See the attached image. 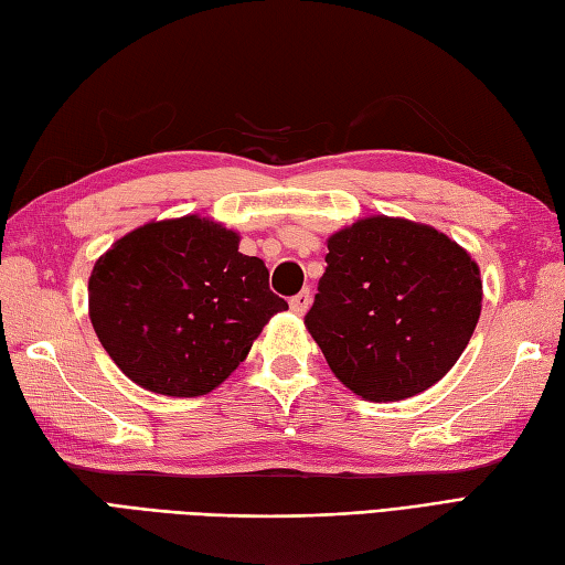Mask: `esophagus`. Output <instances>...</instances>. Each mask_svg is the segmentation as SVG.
I'll use <instances>...</instances> for the list:
<instances>
[{"mask_svg":"<svg viewBox=\"0 0 565 565\" xmlns=\"http://www.w3.org/2000/svg\"><path fill=\"white\" fill-rule=\"evenodd\" d=\"M289 306H291V310L296 316H303L306 310H308V306H310V291L306 289V291H301V294H296L291 301H289Z\"/></svg>","mask_w":565,"mask_h":565,"instance_id":"esophagus-1","label":"esophagus"}]
</instances>
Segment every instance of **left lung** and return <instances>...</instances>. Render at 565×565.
<instances>
[{"label": "left lung", "mask_w": 565, "mask_h": 565, "mask_svg": "<svg viewBox=\"0 0 565 565\" xmlns=\"http://www.w3.org/2000/svg\"><path fill=\"white\" fill-rule=\"evenodd\" d=\"M306 328L364 401L413 398L447 376L481 318L478 264L435 227L371 215L330 235Z\"/></svg>", "instance_id": "left-lung-1"}]
</instances>
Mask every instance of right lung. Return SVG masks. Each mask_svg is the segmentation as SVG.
I'll return each instance as SVG.
<instances>
[{"mask_svg": "<svg viewBox=\"0 0 565 565\" xmlns=\"http://www.w3.org/2000/svg\"><path fill=\"white\" fill-rule=\"evenodd\" d=\"M199 215L146 223L116 239L89 276V318L114 364L152 393L206 395L245 362L279 310L259 257Z\"/></svg>", "mask_w": 565, "mask_h": 565, "instance_id": "add662e5", "label": "right lung"}]
</instances>
